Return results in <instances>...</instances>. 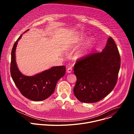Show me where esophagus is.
<instances>
[{
  "label": "esophagus",
  "instance_id": "esophagus-1",
  "mask_svg": "<svg viewBox=\"0 0 134 134\" xmlns=\"http://www.w3.org/2000/svg\"><path fill=\"white\" fill-rule=\"evenodd\" d=\"M67 72H68V73L71 72V71H72V68H71V67H69V68H68L67 69Z\"/></svg>",
  "mask_w": 134,
  "mask_h": 134
}]
</instances>
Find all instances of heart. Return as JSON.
I'll use <instances>...</instances> for the list:
<instances>
[{
	"label": "heart",
	"instance_id": "obj_1",
	"mask_svg": "<svg viewBox=\"0 0 134 134\" xmlns=\"http://www.w3.org/2000/svg\"><path fill=\"white\" fill-rule=\"evenodd\" d=\"M92 43V41L90 40L86 43V44L77 52V56L78 57H82V56H84V55H85L86 54H87L89 51V49H90V47L91 46Z\"/></svg>",
	"mask_w": 134,
	"mask_h": 134
}]
</instances>
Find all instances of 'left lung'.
<instances>
[{
  "instance_id": "obj_1",
  "label": "left lung",
  "mask_w": 134,
  "mask_h": 134,
  "mask_svg": "<svg viewBox=\"0 0 134 134\" xmlns=\"http://www.w3.org/2000/svg\"><path fill=\"white\" fill-rule=\"evenodd\" d=\"M120 57L116 43L109 37L105 48L77 59L74 68L77 81L75 96L84 103H95L115 87L120 67Z\"/></svg>"
}]
</instances>
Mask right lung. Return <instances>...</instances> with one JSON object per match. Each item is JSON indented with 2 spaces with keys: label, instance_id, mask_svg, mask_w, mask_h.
<instances>
[{
  "label": "right lung",
  "instance_id": "add662e5",
  "mask_svg": "<svg viewBox=\"0 0 134 134\" xmlns=\"http://www.w3.org/2000/svg\"><path fill=\"white\" fill-rule=\"evenodd\" d=\"M22 35L15 42L12 50L11 76L16 87L24 97L34 101H43L54 92L57 82L66 73V66L53 67L33 76L23 75L18 70L15 60L16 46Z\"/></svg>",
  "mask_w": 134,
  "mask_h": 134
}]
</instances>
